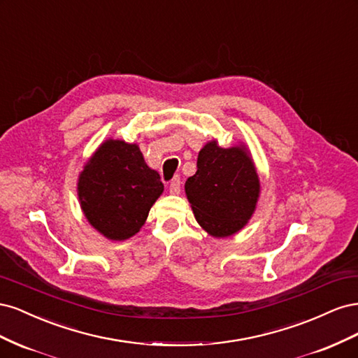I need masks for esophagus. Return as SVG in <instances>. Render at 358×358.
I'll return each instance as SVG.
<instances>
[{
    "instance_id": "1",
    "label": "esophagus",
    "mask_w": 358,
    "mask_h": 358,
    "mask_svg": "<svg viewBox=\"0 0 358 358\" xmlns=\"http://www.w3.org/2000/svg\"><path fill=\"white\" fill-rule=\"evenodd\" d=\"M180 178L179 176H176V178H173V180L170 182V192L171 194H179L180 192Z\"/></svg>"
}]
</instances>
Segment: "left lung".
<instances>
[{"label":"left lung","instance_id":"8db88e82","mask_svg":"<svg viewBox=\"0 0 358 358\" xmlns=\"http://www.w3.org/2000/svg\"><path fill=\"white\" fill-rule=\"evenodd\" d=\"M185 192L197 222L210 236L227 237L242 230L259 197V179L246 148L225 149L216 140L206 143Z\"/></svg>","mask_w":358,"mask_h":358}]
</instances>
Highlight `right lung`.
Masks as SVG:
<instances>
[{
	"label": "right lung",
	"mask_w": 358,
	"mask_h": 358,
	"mask_svg": "<svg viewBox=\"0 0 358 358\" xmlns=\"http://www.w3.org/2000/svg\"><path fill=\"white\" fill-rule=\"evenodd\" d=\"M164 191L140 149L124 140H106L79 175L78 196L86 220L110 241H125L142 229Z\"/></svg>",
	"instance_id": "right-lung-1"
}]
</instances>
